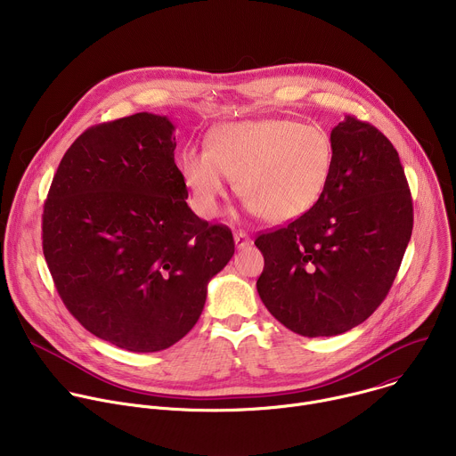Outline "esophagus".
Instances as JSON below:
<instances>
[{"label": "esophagus", "instance_id": "1", "mask_svg": "<svg viewBox=\"0 0 456 456\" xmlns=\"http://www.w3.org/2000/svg\"><path fill=\"white\" fill-rule=\"evenodd\" d=\"M234 243H236L238 248H245V247H248V245L252 243V240H250L248 234H245L243 231H238V232L234 234Z\"/></svg>", "mask_w": 456, "mask_h": 456}]
</instances>
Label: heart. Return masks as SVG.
<instances>
[{
    "instance_id": "b5f03b06",
    "label": "heart",
    "mask_w": 456,
    "mask_h": 456,
    "mask_svg": "<svg viewBox=\"0 0 456 456\" xmlns=\"http://www.w3.org/2000/svg\"><path fill=\"white\" fill-rule=\"evenodd\" d=\"M327 132L290 118L227 122L208 135L206 150L185 148L178 173L202 218H215L238 180L240 197L273 224L296 220L322 197L334 169Z\"/></svg>"
}]
</instances>
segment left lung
Masks as SVG:
<instances>
[{
    "instance_id": "left-lung-1",
    "label": "left lung",
    "mask_w": 456,
    "mask_h": 456,
    "mask_svg": "<svg viewBox=\"0 0 456 456\" xmlns=\"http://www.w3.org/2000/svg\"><path fill=\"white\" fill-rule=\"evenodd\" d=\"M330 141L334 169L319 202L254 241L265 257L259 297L305 338L338 336L366 321L392 289L413 229L394 144L354 115H345Z\"/></svg>"
}]
</instances>
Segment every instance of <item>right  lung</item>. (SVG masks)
Segmentation results:
<instances>
[{
  "label": "right lung",
  "instance_id": "obj_1",
  "mask_svg": "<svg viewBox=\"0 0 456 456\" xmlns=\"http://www.w3.org/2000/svg\"><path fill=\"white\" fill-rule=\"evenodd\" d=\"M173 132L167 117L146 111L88 127L43 209V254L64 306L129 352L180 341L234 254L231 229L187 206Z\"/></svg>",
  "mask_w": 456,
  "mask_h": 456
}]
</instances>
